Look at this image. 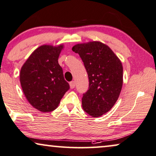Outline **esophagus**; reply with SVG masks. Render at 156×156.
Wrapping results in <instances>:
<instances>
[{"label": "esophagus", "instance_id": "esophagus-1", "mask_svg": "<svg viewBox=\"0 0 156 156\" xmlns=\"http://www.w3.org/2000/svg\"><path fill=\"white\" fill-rule=\"evenodd\" d=\"M75 86H76V83H75V81H71L70 82V88L73 89L75 88Z\"/></svg>", "mask_w": 156, "mask_h": 156}]
</instances>
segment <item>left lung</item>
I'll return each mask as SVG.
<instances>
[{
  "mask_svg": "<svg viewBox=\"0 0 156 156\" xmlns=\"http://www.w3.org/2000/svg\"><path fill=\"white\" fill-rule=\"evenodd\" d=\"M79 54L88 73L89 88L82 98L85 112L93 118L111 110L123 86V66L110 47L100 41L79 43L72 48Z\"/></svg>",
  "mask_w": 156,
  "mask_h": 156,
  "instance_id": "8db88e82",
  "label": "left lung"
}]
</instances>
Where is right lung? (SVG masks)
I'll return each instance as SVG.
<instances>
[{"label":"right lung","mask_w":156,"mask_h":156,"mask_svg":"<svg viewBox=\"0 0 156 156\" xmlns=\"http://www.w3.org/2000/svg\"><path fill=\"white\" fill-rule=\"evenodd\" d=\"M63 45H43L30 54L20 72L22 90L29 103L43 113L54 111L70 88L58 57Z\"/></svg>","instance_id":"1"}]
</instances>
